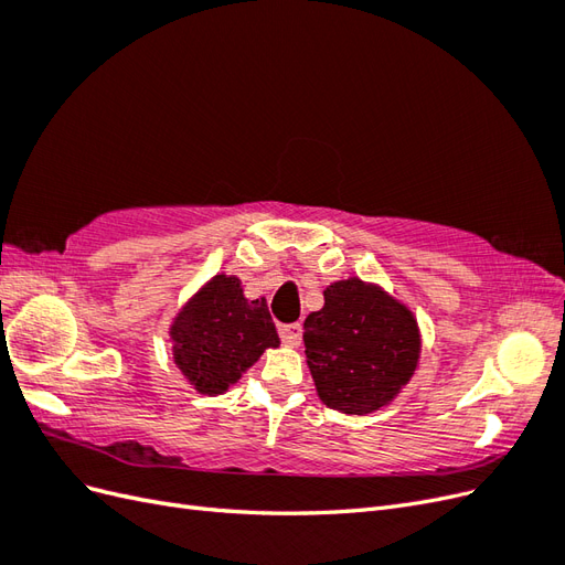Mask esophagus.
Returning a JSON list of instances; mask_svg holds the SVG:
<instances>
[{
    "label": "esophagus",
    "mask_w": 565,
    "mask_h": 565,
    "mask_svg": "<svg viewBox=\"0 0 565 565\" xmlns=\"http://www.w3.org/2000/svg\"><path fill=\"white\" fill-rule=\"evenodd\" d=\"M278 332H280V339L285 341L287 347L297 349V347L301 344V324H299V322H292V324H280Z\"/></svg>",
    "instance_id": "obj_1"
}]
</instances>
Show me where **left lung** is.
I'll return each instance as SVG.
<instances>
[{"instance_id":"obj_1","label":"left lung","mask_w":565,"mask_h":565,"mask_svg":"<svg viewBox=\"0 0 565 565\" xmlns=\"http://www.w3.org/2000/svg\"><path fill=\"white\" fill-rule=\"evenodd\" d=\"M324 306L303 320L306 365L318 398L344 415L386 407L413 380L422 353L415 313L361 278L324 287Z\"/></svg>"}]
</instances>
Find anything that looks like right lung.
Instances as JSON below:
<instances>
[{
	"mask_svg": "<svg viewBox=\"0 0 565 565\" xmlns=\"http://www.w3.org/2000/svg\"><path fill=\"white\" fill-rule=\"evenodd\" d=\"M174 363L198 393L218 396L280 337L266 299H247L241 278L218 273L188 299L169 328Z\"/></svg>",
	"mask_w": 565,
	"mask_h": 565,
	"instance_id": "obj_1",
	"label": "right lung"
}]
</instances>
